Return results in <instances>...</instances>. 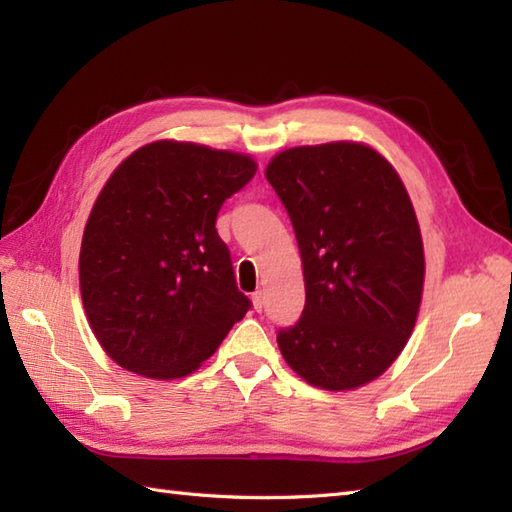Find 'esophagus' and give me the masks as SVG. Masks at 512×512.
Segmentation results:
<instances>
[{"mask_svg":"<svg viewBox=\"0 0 512 512\" xmlns=\"http://www.w3.org/2000/svg\"><path fill=\"white\" fill-rule=\"evenodd\" d=\"M250 299H253V308L257 312H262V308H264V292L262 290H255L253 295H250Z\"/></svg>","mask_w":512,"mask_h":512,"instance_id":"34e87169","label":"esophagus"}]
</instances>
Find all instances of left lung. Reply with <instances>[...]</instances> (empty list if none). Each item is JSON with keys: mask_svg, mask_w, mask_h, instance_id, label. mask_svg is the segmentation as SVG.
Segmentation results:
<instances>
[{"mask_svg": "<svg viewBox=\"0 0 512 512\" xmlns=\"http://www.w3.org/2000/svg\"><path fill=\"white\" fill-rule=\"evenodd\" d=\"M301 253L306 308L277 343L306 383H372L405 350L418 319L424 248L398 171L354 140L284 149L266 167Z\"/></svg>", "mask_w": 512, "mask_h": 512, "instance_id": "1", "label": "left lung"}]
</instances>
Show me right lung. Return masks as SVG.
<instances>
[{
	"mask_svg": "<svg viewBox=\"0 0 512 512\" xmlns=\"http://www.w3.org/2000/svg\"><path fill=\"white\" fill-rule=\"evenodd\" d=\"M255 171L237 151L156 140L105 182L83 231L79 284L96 341L127 372L187 376L244 319L250 301L215 220Z\"/></svg>",
	"mask_w": 512,
	"mask_h": 512,
	"instance_id": "add662e5",
	"label": "right lung"
}]
</instances>
